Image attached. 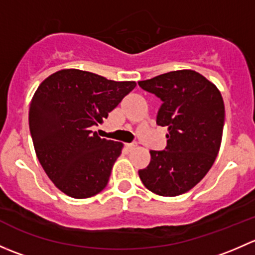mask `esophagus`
I'll return each instance as SVG.
<instances>
[{
    "instance_id": "obj_1",
    "label": "esophagus",
    "mask_w": 255,
    "mask_h": 255,
    "mask_svg": "<svg viewBox=\"0 0 255 255\" xmlns=\"http://www.w3.org/2000/svg\"><path fill=\"white\" fill-rule=\"evenodd\" d=\"M126 146H127V149H128V150H129V151H132V150H134L135 148H137V146H138V144L135 143V142H133V143H128L127 145H126Z\"/></svg>"
}]
</instances>
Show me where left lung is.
Segmentation results:
<instances>
[{"mask_svg": "<svg viewBox=\"0 0 255 255\" xmlns=\"http://www.w3.org/2000/svg\"><path fill=\"white\" fill-rule=\"evenodd\" d=\"M163 101L156 125L168 127L166 150H150L138 171L144 186L160 196L191 190L217 156L225 125V104L215 84L194 70H176L138 82Z\"/></svg>", "mask_w": 255, "mask_h": 255, "instance_id": "1", "label": "left lung"}]
</instances>
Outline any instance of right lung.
<instances>
[{
  "mask_svg": "<svg viewBox=\"0 0 255 255\" xmlns=\"http://www.w3.org/2000/svg\"><path fill=\"white\" fill-rule=\"evenodd\" d=\"M137 86L78 69H64L38 86L29 106V129L40 165L60 191L74 199L106 187L123 144L100 138L92 126Z\"/></svg>",
  "mask_w": 255,
  "mask_h": 255,
  "instance_id": "right-lung-1",
  "label": "right lung"
}]
</instances>
